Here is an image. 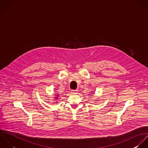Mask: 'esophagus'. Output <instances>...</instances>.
<instances>
[{"mask_svg":"<svg viewBox=\"0 0 148 148\" xmlns=\"http://www.w3.org/2000/svg\"><path fill=\"white\" fill-rule=\"evenodd\" d=\"M77 92H78V90H71V93L72 94H76V93H77Z\"/></svg>","mask_w":148,"mask_h":148,"instance_id":"1","label":"esophagus"}]
</instances>
